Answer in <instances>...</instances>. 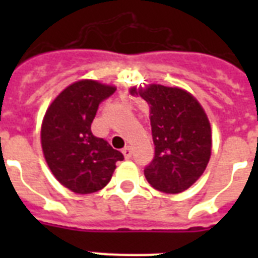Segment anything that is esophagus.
<instances>
[{"label":"esophagus","mask_w":258,"mask_h":258,"mask_svg":"<svg viewBox=\"0 0 258 258\" xmlns=\"http://www.w3.org/2000/svg\"><path fill=\"white\" fill-rule=\"evenodd\" d=\"M122 155H124V157L125 159H131L132 157V149L131 147H129V146H126V147H125V149H122Z\"/></svg>","instance_id":"esophagus-1"}]
</instances>
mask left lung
I'll return each mask as SVG.
<instances>
[{
	"label": "left lung",
	"instance_id": "left-lung-1",
	"mask_svg": "<svg viewBox=\"0 0 258 258\" xmlns=\"http://www.w3.org/2000/svg\"><path fill=\"white\" fill-rule=\"evenodd\" d=\"M150 107L155 156L146 179L164 194H179L206 170L212 154V129L206 111L191 93L178 86H132Z\"/></svg>",
	"mask_w": 258,
	"mask_h": 258
}]
</instances>
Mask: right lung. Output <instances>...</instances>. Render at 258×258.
I'll return each mask as SVG.
<instances>
[{"mask_svg": "<svg viewBox=\"0 0 258 258\" xmlns=\"http://www.w3.org/2000/svg\"><path fill=\"white\" fill-rule=\"evenodd\" d=\"M116 86L97 80H79L61 90L50 103L41 124V147L56 181L75 194L85 195L106 187L124 159L92 133L99 103Z\"/></svg>", "mask_w": 258, "mask_h": 258, "instance_id": "1", "label": "right lung"}]
</instances>
